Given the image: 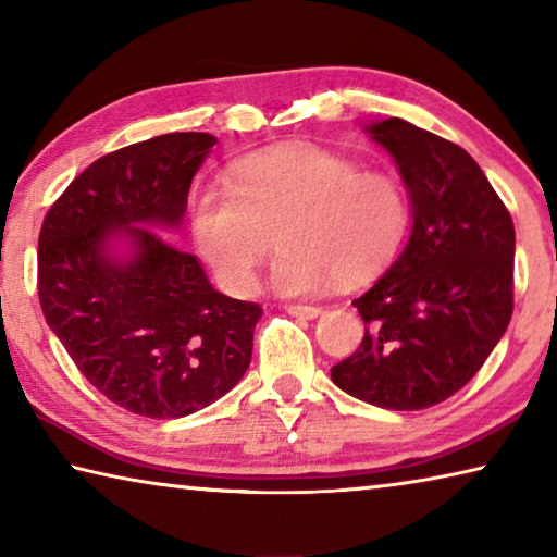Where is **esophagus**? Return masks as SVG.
I'll return each instance as SVG.
<instances>
[{
  "mask_svg": "<svg viewBox=\"0 0 557 557\" xmlns=\"http://www.w3.org/2000/svg\"><path fill=\"white\" fill-rule=\"evenodd\" d=\"M285 309L292 317H299V319H317L322 314V307H312V305H289Z\"/></svg>",
  "mask_w": 557,
  "mask_h": 557,
  "instance_id": "1",
  "label": "esophagus"
}]
</instances>
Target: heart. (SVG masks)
Listing matches in <instances>:
<instances>
[{
  "mask_svg": "<svg viewBox=\"0 0 557 557\" xmlns=\"http://www.w3.org/2000/svg\"><path fill=\"white\" fill-rule=\"evenodd\" d=\"M410 228V201L388 172L317 147L272 149L240 159L228 186H203L191 201L196 248L231 295L256 289L272 248V285L312 295L338 275L358 282L398 256Z\"/></svg>",
  "mask_w": 557,
  "mask_h": 557,
  "instance_id": "1",
  "label": "heart"
}]
</instances>
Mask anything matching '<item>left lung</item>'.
I'll use <instances>...</instances> for the list:
<instances>
[{
  "label": "left lung",
  "instance_id": "left-lung-1",
  "mask_svg": "<svg viewBox=\"0 0 557 557\" xmlns=\"http://www.w3.org/2000/svg\"><path fill=\"white\" fill-rule=\"evenodd\" d=\"M363 132L398 166L412 225L398 260L351 301L366 334L332 381L375 408L425 410L474 379L511 322L513 221L455 143L400 117Z\"/></svg>",
  "mask_w": 557,
  "mask_h": 557
}]
</instances>
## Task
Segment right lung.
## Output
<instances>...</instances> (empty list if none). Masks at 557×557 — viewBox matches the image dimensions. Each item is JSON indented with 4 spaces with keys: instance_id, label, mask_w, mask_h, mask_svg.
Listing matches in <instances>:
<instances>
[{
    "instance_id": "right-lung-1",
    "label": "right lung",
    "mask_w": 557,
    "mask_h": 557,
    "mask_svg": "<svg viewBox=\"0 0 557 557\" xmlns=\"http://www.w3.org/2000/svg\"><path fill=\"white\" fill-rule=\"evenodd\" d=\"M215 137L172 132L122 147L75 176L39 235L46 324L78 371L120 408L186 418L250 366L262 309L215 292L169 243Z\"/></svg>"
}]
</instances>
